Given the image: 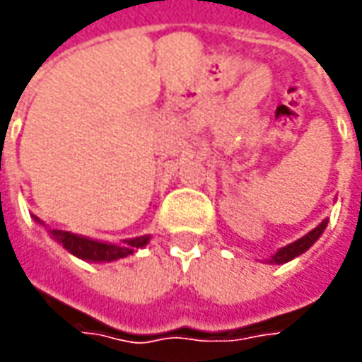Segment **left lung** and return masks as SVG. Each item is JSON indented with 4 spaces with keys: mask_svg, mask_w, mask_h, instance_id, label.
<instances>
[{
    "mask_svg": "<svg viewBox=\"0 0 362 362\" xmlns=\"http://www.w3.org/2000/svg\"><path fill=\"white\" fill-rule=\"evenodd\" d=\"M327 227V219L322 221L318 227L314 228V230H310L308 235H304L303 238H298L296 243L288 244V246H285V248H281L275 256H273L272 259H267L269 264H285V262H288V259L296 258V256H300L303 252H306L308 248H310L312 244L316 243L320 238V235L324 233V228Z\"/></svg>",
    "mask_w": 362,
    "mask_h": 362,
    "instance_id": "1",
    "label": "left lung"
}]
</instances>
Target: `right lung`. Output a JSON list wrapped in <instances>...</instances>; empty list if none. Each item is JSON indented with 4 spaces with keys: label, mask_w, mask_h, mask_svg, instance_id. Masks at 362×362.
Wrapping results in <instances>:
<instances>
[{
    "label": "right lung",
    "mask_w": 362,
    "mask_h": 362,
    "mask_svg": "<svg viewBox=\"0 0 362 362\" xmlns=\"http://www.w3.org/2000/svg\"><path fill=\"white\" fill-rule=\"evenodd\" d=\"M50 235L67 252H71L77 258L89 259V262H112V259L126 258L129 254H134L137 248H143L145 244L149 243V236L129 238V240H124L122 244L98 243V240H93V238H85V236L74 235V233H67V230H56V228H52Z\"/></svg>",
    "instance_id": "obj_1"
}]
</instances>
